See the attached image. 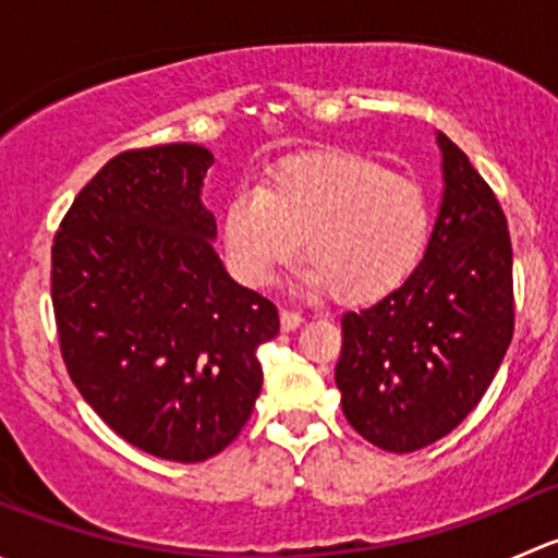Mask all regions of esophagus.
<instances>
[{"instance_id":"obj_1","label":"esophagus","mask_w":558,"mask_h":558,"mask_svg":"<svg viewBox=\"0 0 558 558\" xmlns=\"http://www.w3.org/2000/svg\"><path fill=\"white\" fill-rule=\"evenodd\" d=\"M302 320H305V318H302L300 313L286 311V307H283V311H280V329H283V331H294V329H300Z\"/></svg>"}]
</instances>
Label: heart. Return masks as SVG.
I'll return each instance as SVG.
<instances>
[{
	"label": "heart",
	"mask_w": 558,
	"mask_h": 558,
	"mask_svg": "<svg viewBox=\"0 0 558 558\" xmlns=\"http://www.w3.org/2000/svg\"><path fill=\"white\" fill-rule=\"evenodd\" d=\"M302 286L335 291L348 305L393 294L429 240V205L408 174L351 150H311L278 161L264 185H245L223 213L232 272L262 289L296 258Z\"/></svg>",
	"instance_id": "b5f03b06"
}]
</instances>
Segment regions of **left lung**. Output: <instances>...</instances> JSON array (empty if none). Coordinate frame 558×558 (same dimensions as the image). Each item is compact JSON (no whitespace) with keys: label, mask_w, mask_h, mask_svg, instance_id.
<instances>
[{"label":"left lung","mask_w":558,"mask_h":558,"mask_svg":"<svg viewBox=\"0 0 558 558\" xmlns=\"http://www.w3.org/2000/svg\"><path fill=\"white\" fill-rule=\"evenodd\" d=\"M442 205L424 258L378 305L342 315V413L373 446L410 453L472 413L513 340V247L486 180L437 132Z\"/></svg>","instance_id":"1"}]
</instances>
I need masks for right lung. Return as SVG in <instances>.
Masks as SVG:
<instances>
[{"label":"right lung","mask_w":558,"mask_h":558,"mask_svg":"<svg viewBox=\"0 0 558 558\" xmlns=\"http://www.w3.org/2000/svg\"><path fill=\"white\" fill-rule=\"evenodd\" d=\"M210 165L194 143L123 150L75 196L50 251L72 384L116 435L183 464L240 435L262 391L256 351L280 331L278 307L213 251Z\"/></svg>","instance_id":"obj_1"}]
</instances>
